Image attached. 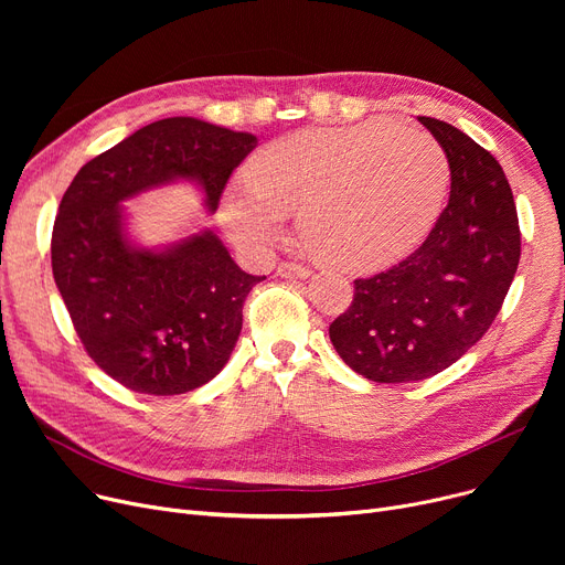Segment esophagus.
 I'll return each instance as SVG.
<instances>
[{
  "instance_id": "1",
  "label": "esophagus",
  "mask_w": 565,
  "mask_h": 565,
  "mask_svg": "<svg viewBox=\"0 0 565 565\" xmlns=\"http://www.w3.org/2000/svg\"><path fill=\"white\" fill-rule=\"evenodd\" d=\"M277 275L284 279H307L311 275V270L300 263H281L277 267Z\"/></svg>"
}]
</instances>
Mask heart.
<instances>
[{"instance_id":"heart-1","label":"heart","mask_w":565,"mask_h":565,"mask_svg":"<svg viewBox=\"0 0 565 565\" xmlns=\"http://www.w3.org/2000/svg\"><path fill=\"white\" fill-rule=\"evenodd\" d=\"M447 188V153L422 128H309L260 148L247 183L224 194L222 224L243 249L263 256L300 207V231L324 263L371 273L424 241Z\"/></svg>"}]
</instances>
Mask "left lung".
Here are the masks:
<instances>
[{
  "mask_svg": "<svg viewBox=\"0 0 565 565\" xmlns=\"http://www.w3.org/2000/svg\"><path fill=\"white\" fill-rule=\"evenodd\" d=\"M449 160L451 194L424 245L369 279L330 324L341 360L373 382L449 369L490 330L520 263V224L499 162L462 130L419 116Z\"/></svg>",
  "mask_w": 565,
  "mask_h": 565,
  "instance_id": "left-lung-1",
  "label": "left lung"
}]
</instances>
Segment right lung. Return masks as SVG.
<instances>
[{
    "label": "right lung",
    "mask_w": 565,
    "mask_h": 565,
    "mask_svg": "<svg viewBox=\"0 0 565 565\" xmlns=\"http://www.w3.org/2000/svg\"><path fill=\"white\" fill-rule=\"evenodd\" d=\"M258 139L192 116L162 118L86 162L52 228V275L84 350L109 377L148 396L213 380L243 330V305L265 277L235 265L213 231L164 249L128 241L124 201L194 181L217 211L228 175Z\"/></svg>",
    "instance_id": "add662e5"
}]
</instances>
